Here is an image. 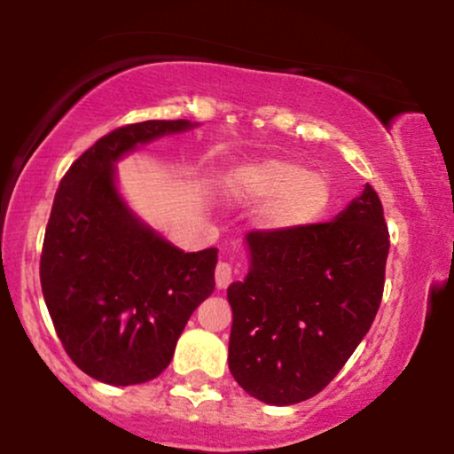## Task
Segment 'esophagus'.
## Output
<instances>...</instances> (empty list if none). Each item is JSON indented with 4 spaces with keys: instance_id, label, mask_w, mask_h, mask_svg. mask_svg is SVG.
<instances>
[{
    "instance_id": "esophagus-1",
    "label": "esophagus",
    "mask_w": 454,
    "mask_h": 454,
    "mask_svg": "<svg viewBox=\"0 0 454 454\" xmlns=\"http://www.w3.org/2000/svg\"><path fill=\"white\" fill-rule=\"evenodd\" d=\"M231 281H232V267L228 262H220L215 267V286L220 290H223V288H228V286H231Z\"/></svg>"
}]
</instances>
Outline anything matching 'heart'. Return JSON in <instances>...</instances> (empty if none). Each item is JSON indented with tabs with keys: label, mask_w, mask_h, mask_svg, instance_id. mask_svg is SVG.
Listing matches in <instances>:
<instances>
[{
	"label": "heart",
	"mask_w": 454,
	"mask_h": 454,
	"mask_svg": "<svg viewBox=\"0 0 454 454\" xmlns=\"http://www.w3.org/2000/svg\"><path fill=\"white\" fill-rule=\"evenodd\" d=\"M231 194L264 207L260 223L270 232H301L325 220L333 202L328 175L290 158H269L243 166L231 179Z\"/></svg>",
	"instance_id": "b5f03b06"
}]
</instances>
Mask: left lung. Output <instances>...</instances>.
Instances as JSON below:
<instances>
[{"mask_svg": "<svg viewBox=\"0 0 454 454\" xmlns=\"http://www.w3.org/2000/svg\"><path fill=\"white\" fill-rule=\"evenodd\" d=\"M249 270L228 286V367L270 405L314 397L372 328L384 290L388 228L364 185L333 222L301 232H249Z\"/></svg>", "mask_w": 454, "mask_h": 454, "instance_id": "8db88e82", "label": "left lung"}]
</instances>
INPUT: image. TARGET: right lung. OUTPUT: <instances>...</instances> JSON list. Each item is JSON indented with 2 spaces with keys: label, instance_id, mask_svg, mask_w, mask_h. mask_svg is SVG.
<instances>
[{
  "label": "right lung",
  "instance_id": "obj_1",
  "mask_svg": "<svg viewBox=\"0 0 454 454\" xmlns=\"http://www.w3.org/2000/svg\"><path fill=\"white\" fill-rule=\"evenodd\" d=\"M194 128L176 119L114 129L70 166L55 194L40 284L67 356L98 382L158 378L215 288L217 249L184 252L166 241L129 209L114 166L151 140Z\"/></svg>",
  "mask_w": 454,
  "mask_h": 454
}]
</instances>
